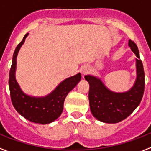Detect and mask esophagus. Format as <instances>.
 Listing matches in <instances>:
<instances>
[{
	"mask_svg": "<svg viewBox=\"0 0 151 151\" xmlns=\"http://www.w3.org/2000/svg\"><path fill=\"white\" fill-rule=\"evenodd\" d=\"M80 72L83 76H84V75H86L87 73L89 72V67L88 66V65H83V67H81Z\"/></svg>",
	"mask_w": 151,
	"mask_h": 151,
	"instance_id": "1",
	"label": "esophagus"
}]
</instances>
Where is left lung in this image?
Masks as SVG:
<instances>
[{"mask_svg":"<svg viewBox=\"0 0 151 151\" xmlns=\"http://www.w3.org/2000/svg\"><path fill=\"white\" fill-rule=\"evenodd\" d=\"M128 45L137 57L136 58L137 78L134 86L127 92L116 93L109 89L100 78L85 76L89 83L90 110L98 120L106 123H116L128 117L139 106L144 95V71L137 45L129 39Z\"/></svg>","mask_w":151,"mask_h":151,"instance_id":"left-lung-1","label":"left lung"}]
</instances>
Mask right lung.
I'll list each match as a JSON object with an SVG mask.
<instances>
[{
  "label": "right lung",
  "instance_id": "add662e5",
  "mask_svg": "<svg viewBox=\"0 0 151 151\" xmlns=\"http://www.w3.org/2000/svg\"><path fill=\"white\" fill-rule=\"evenodd\" d=\"M28 33L16 47L10 69L9 88L14 107L19 114L29 121L41 124H48L58 119L63 111L65 97L81 80L82 76L78 73L61 82L54 90L45 96L35 97L24 93L15 78L17 56L20 48L24 43Z\"/></svg>",
  "mask_w": 151,
  "mask_h": 151
}]
</instances>
